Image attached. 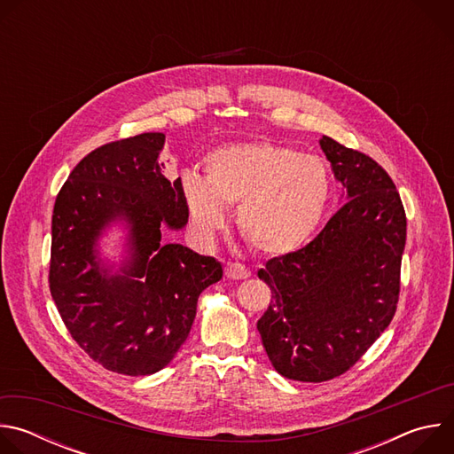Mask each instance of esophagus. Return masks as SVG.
Instances as JSON below:
<instances>
[{"instance_id":"1","label":"esophagus","mask_w":454,"mask_h":454,"mask_svg":"<svg viewBox=\"0 0 454 454\" xmlns=\"http://www.w3.org/2000/svg\"><path fill=\"white\" fill-rule=\"evenodd\" d=\"M224 273H226V277H228L230 280H244V278L251 277V271H249L246 266L237 264V262H230V264H226Z\"/></svg>"}]
</instances>
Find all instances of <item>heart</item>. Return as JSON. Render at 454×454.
<instances>
[{
	"label": "heart",
	"mask_w": 454,
	"mask_h": 454,
	"mask_svg": "<svg viewBox=\"0 0 454 454\" xmlns=\"http://www.w3.org/2000/svg\"><path fill=\"white\" fill-rule=\"evenodd\" d=\"M203 168L205 177L184 174L179 190L193 231L207 242L226 228L224 208H237L251 247L264 254L296 251L312 237L331 200L327 165L273 142L215 149Z\"/></svg>",
	"instance_id": "1"
}]
</instances>
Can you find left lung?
Masks as SVG:
<instances>
[{"label": "left lung", "instance_id": "1", "mask_svg": "<svg viewBox=\"0 0 454 454\" xmlns=\"http://www.w3.org/2000/svg\"><path fill=\"white\" fill-rule=\"evenodd\" d=\"M319 145L347 203L305 247L258 270L271 301L256 329L275 370L301 382L345 373L390 325L406 244L404 207L386 170L329 137Z\"/></svg>", "mask_w": 454, "mask_h": 454}]
</instances>
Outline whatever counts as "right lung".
I'll use <instances>...</instances> for the list:
<instances>
[{
	"label": "right lung",
	"mask_w": 454,
	"mask_h": 454,
	"mask_svg": "<svg viewBox=\"0 0 454 454\" xmlns=\"http://www.w3.org/2000/svg\"><path fill=\"white\" fill-rule=\"evenodd\" d=\"M163 133H144L95 149L62 184L51 215L57 310L93 361L123 375L165 368L188 338L200 294L223 278L214 256L161 240L163 226L188 223L181 179L163 174ZM116 222L128 256L114 272L98 240Z\"/></svg>",
	"instance_id": "right-lung-1"
}]
</instances>
